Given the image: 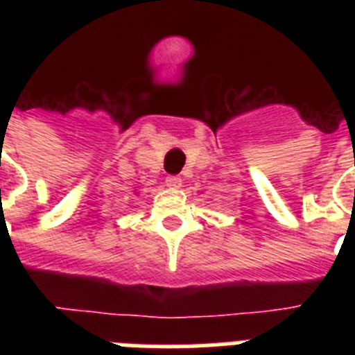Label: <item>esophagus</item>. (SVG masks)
<instances>
[{
	"instance_id": "1",
	"label": "esophagus",
	"mask_w": 355,
	"mask_h": 355,
	"mask_svg": "<svg viewBox=\"0 0 355 355\" xmlns=\"http://www.w3.org/2000/svg\"><path fill=\"white\" fill-rule=\"evenodd\" d=\"M165 183H167V187L172 188V190H178V188L183 184V180H181L180 175H168L167 180H165Z\"/></svg>"
}]
</instances>
